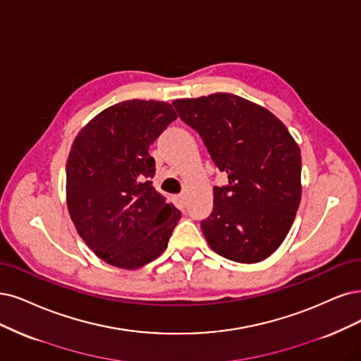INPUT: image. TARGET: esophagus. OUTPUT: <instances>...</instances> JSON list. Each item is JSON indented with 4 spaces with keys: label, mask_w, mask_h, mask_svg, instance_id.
Listing matches in <instances>:
<instances>
[{
    "label": "esophagus",
    "mask_w": 361,
    "mask_h": 361,
    "mask_svg": "<svg viewBox=\"0 0 361 361\" xmlns=\"http://www.w3.org/2000/svg\"><path fill=\"white\" fill-rule=\"evenodd\" d=\"M176 199H177V204H178V207L183 209V208L185 207V195H184V193H180Z\"/></svg>",
    "instance_id": "obj_1"
}]
</instances>
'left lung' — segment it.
<instances>
[{
	"label": "left lung",
	"mask_w": 361,
	"mask_h": 361,
	"mask_svg": "<svg viewBox=\"0 0 361 361\" xmlns=\"http://www.w3.org/2000/svg\"><path fill=\"white\" fill-rule=\"evenodd\" d=\"M201 135L212 162L228 173L214 188V207L201 221L217 255L257 263L283 244L300 204V149L263 106L232 93L172 102Z\"/></svg>",
	"instance_id": "left-lung-1"
}]
</instances>
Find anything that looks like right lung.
Listing matches in <instances>:
<instances>
[{
  "mask_svg": "<svg viewBox=\"0 0 361 361\" xmlns=\"http://www.w3.org/2000/svg\"><path fill=\"white\" fill-rule=\"evenodd\" d=\"M177 118L162 101L132 99L78 132L66 162V205L78 235L104 262L137 269L165 251L181 212L153 188L150 145Z\"/></svg>",
  "mask_w": 361,
  "mask_h": 361,
  "instance_id": "add662e5",
  "label": "right lung"
}]
</instances>
